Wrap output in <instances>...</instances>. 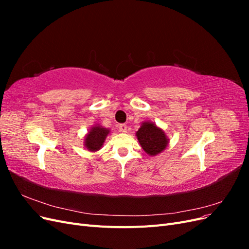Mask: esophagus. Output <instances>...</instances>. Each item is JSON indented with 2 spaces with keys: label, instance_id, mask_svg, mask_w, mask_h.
Wrapping results in <instances>:
<instances>
[{
  "label": "esophagus",
  "instance_id": "obj_1",
  "mask_svg": "<svg viewBox=\"0 0 249 249\" xmlns=\"http://www.w3.org/2000/svg\"><path fill=\"white\" fill-rule=\"evenodd\" d=\"M119 131L123 132V133H126L127 132V126L126 124H119Z\"/></svg>",
  "mask_w": 249,
  "mask_h": 249
}]
</instances>
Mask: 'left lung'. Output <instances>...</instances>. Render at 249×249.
Masks as SVG:
<instances>
[{"label": "left lung", "instance_id": "8db88e82", "mask_svg": "<svg viewBox=\"0 0 249 249\" xmlns=\"http://www.w3.org/2000/svg\"><path fill=\"white\" fill-rule=\"evenodd\" d=\"M136 137L142 149L148 156L153 157L164 152L169 143L166 133L150 120L141 123L139 130L136 132Z\"/></svg>", "mask_w": 249, "mask_h": 249}]
</instances>
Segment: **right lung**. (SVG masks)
Here are the masks:
<instances>
[{
    "label": "right lung",
    "instance_id": "right-lung-1",
    "mask_svg": "<svg viewBox=\"0 0 249 249\" xmlns=\"http://www.w3.org/2000/svg\"><path fill=\"white\" fill-rule=\"evenodd\" d=\"M110 129H107L101 124H94L90 127L84 136V146L89 152L95 153L100 150L107 136L110 134Z\"/></svg>",
    "mask_w": 249,
    "mask_h": 249
}]
</instances>
